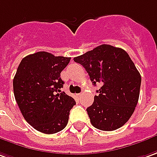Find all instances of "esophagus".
Masks as SVG:
<instances>
[{
	"mask_svg": "<svg viewBox=\"0 0 157 157\" xmlns=\"http://www.w3.org/2000/svg\"><path fill=\"white\" fill-rule=\"evenodd\" d=\"M75 96L77 98H80L81 96H82V94H75Z\"/></svg>",
	"mask_w": 157,
	"mask_h": 157,
	"instance_id": "esophagus-1",
	"label": "esophagus"
}]
</instances>
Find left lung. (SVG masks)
Listing matches in <instances>:
<instances>
[{
    "label": "left lung",
    "mask_w": 157,
    "mask_h": 157,
    "mask_svg": "<svg viewBox=\"0 0 157 157\" xmlns=\"http://www.w3.org/2000/svg\"><path fill=\"white\" fill-rule=\"evenodd\" d=\"M82 64L94 86L100 84L86 111L94 128L117 130L129 120L140 97L141 75L128 52L103 44L74 58Z\"/></svg>",
    "instance_id": "left-lung-1"
}]
</instances>
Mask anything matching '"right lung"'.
Returning a JSON list of instances; mask_svg holds the SVG:
<instances>
[{"instance_id": "obj_1", "label": "right lung", "mask_w": 157, "mask_h": 157, "mask_svg": "<svg viewBox=\"0 0 157 157\" xmlns=\"http://www.w3.org/2000/svg\"><path fill=\"white\" fill-rule=\"evenodd\" d=\"M71 58L38 52L25 57L13 78V93L26 121L46 134L63 130L69 121L74 98L61 93L60 73Z\"/></svg>"}]
</instances>
